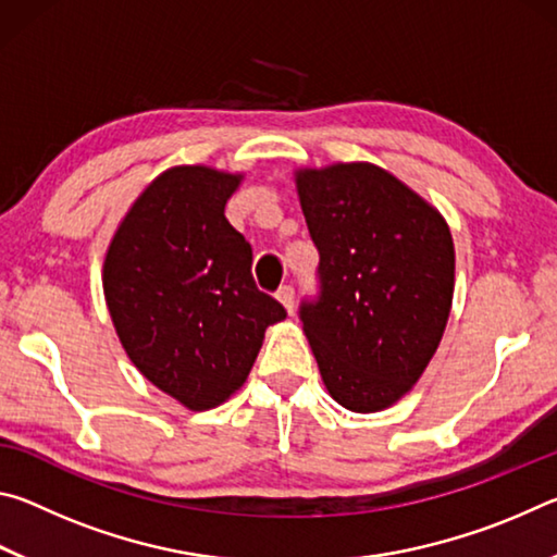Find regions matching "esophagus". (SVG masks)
<instances>
[{
  "label": "esophagus",
  "mask_w": 557,
  "mask_h": 557,
  "mask_svg": "<svg viewBox=\"0 0 557 557\" xmlns=\"http://www.w3.org/2000/svg\"><path fill=\"white\" fill-rule=\"evenodd\" d=\"M277 299H280V305L287 309V314H292V309H295V289H292L289 285L280 287L277 289Z\"/></svg>",
  "instance_id": "esophagus-1"
}]
</instances>
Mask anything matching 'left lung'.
Returning <instances> with one entry per match:
<instances>
[{
	"label": "left lung",
	"mask_w": 557,
	"mask_h": 557,
	"mask_svg": "<svg viewBox=\"0 0 557 557\" xmlns=\"http://www.w3.org/2000/svg\"><path fill=\"white\" fill-rule=\"evenodd\" d=\"M319 250L322 297L301 329L332 398L354 412L398 403L425 373L455 295V243L435 206L371 162L295 169Z\"/></svg>",
	"instance_id": "obj_1"
}]
</instances>
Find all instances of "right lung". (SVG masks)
Masks as SVG:
<instances>
[{
  "label": "right lung",
  "instance_id": "obj_1",
  "mask_svg": "<svg viewBox=\"0 0 557 557\" xmlns=\"http://www.w3.org/2000/svg\"><path fill=\"white\" fill-rule=\"evenodd\" d=\"M240 172L182 164L147 184L102 260L122 348L186 410L219 408L248 381L265 329L287 317L252 282L250 243L225 219Z\"/></svg>",
  "mask_w": 557,
  "mask_h": 557
}]
</instances>
